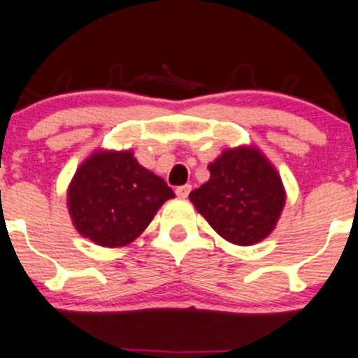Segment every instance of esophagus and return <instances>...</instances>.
<instances>
[{
	"instance_id": "esophagus-1",
	"label": "esophagus",
	"mask_w": 358,
	"mask_h": 358,
	"mask_svg": "<svg viewBox=\"0 0 358 358\" xmlns=\"http://www.w3.org/2000/svg\"><path fill=\"white\" fill-rule=\"evenodd\" d=\"M189 191H191L189 184H184V186H179L178 189H176V193H178L179 198H187V194H189Z\"/></svg>"
}]
</instances>
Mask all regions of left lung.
<instances>
[{
  "label": "left lung",
  "mask_w": 358,
  "mask_h": 358,
  "mask_svg": "<svg viewBox=\"0 0 358 358\" xmlns=\"http://www.w3.org/2000/svg\"><path fill=\"white\" fill-rule=\"evenodd\" d=\"M208 172L189 200L214 231L235 245L266 238L285 205L284 184L268 158L254 146L231 148L208 164Z\"/></svg>",
  "instance_id": "obj_1"
}]
</instances>
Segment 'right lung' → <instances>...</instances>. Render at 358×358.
I'll return each instance as SVG.
<instances>
[{"mask_svg":"<svg viewBox=\"0 0 358 358\" xmlns=\"http://www.w3.org/2000/svg\"><path fill=\"white\" fill-rule=\"evenodd\" d=\"M174 196L132 151L99 150L78 167L67 187V208L80 235L115 249L134 242Z\"/></svg>","mask_w":358,"mask_h":358,"instance_id":"right-lung-1","label":"right lung"}]
</instances>
